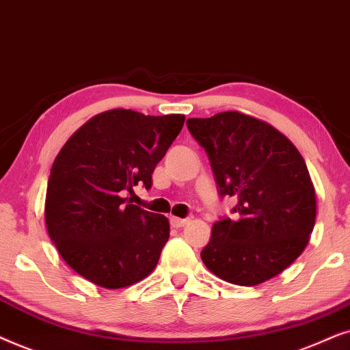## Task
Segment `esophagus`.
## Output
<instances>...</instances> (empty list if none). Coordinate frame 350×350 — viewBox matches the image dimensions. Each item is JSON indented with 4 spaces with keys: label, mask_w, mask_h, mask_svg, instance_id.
Listing matches in <instances>:
<instances>
[{
    "label": "esophagus",
    "mask_w": 350,
    "mask_h": 350,
    "mask_svg": "<svg viewBox=\"0 0 350 350\" xmlns=\"http://www.w3.org/2000/svg\"><path fill=\"white\" fill-rule=\"evenodd\" d=\"M170 222H171L172 227H176V229H180V227H184L185 224H189V219H180V217H174V216H172V217L170 219Z\"/></svg>",
    "instance_id": "obj_1"
}]
</instances>
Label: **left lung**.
I'll use <instances>...</instances> for the list:
<instances>
[{
  "label": "left lung",
  "instance_id": "obj_1",
  "mask_svg": "<svg viewBox=\"0 0 350 350\" xmlns=\"http://www.w3.org/2000/svg\"><path fill=\"white\" fill-rule=\"evenodd\" d=\"M187 128L208 153L219 195L237 200L235 219L213 226L203 264L240 286L282 273L315 226L317 195L299 150L272 124L240 111L189 118Z\"/></svg>",
  "mask_w": 350,
  "mask_h": 350
}]
</instances>
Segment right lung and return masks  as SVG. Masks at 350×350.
I'll return each mask as SVG.
<instances>
[{"label":"right lung","mask_w":350,"mask_h":350,"mask_svg":"<svg viewBox=\"0 0 350 350\" xmlns=\"http://www.w3.org/2000/svg\"><path fill=\"white\" fill-rule=\"evenodd\" d=\"M184 115L113 109L92 116L55 157L44 221L62 259L107 290L150 275L170 239V221L131 204L124 193L144 184L184 126Z\"/></svg>","instance_id":"obj_1"}]
</instances>
